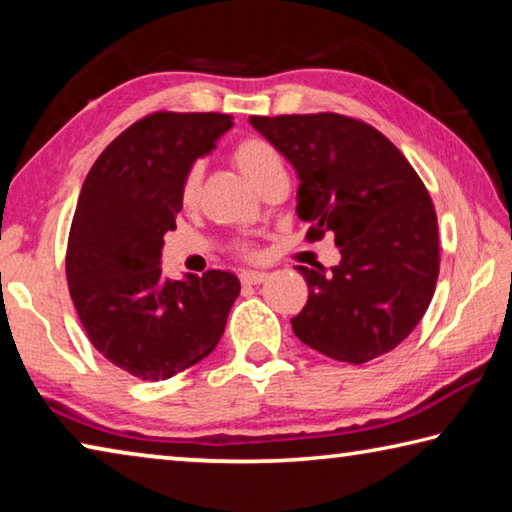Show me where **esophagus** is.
Returning <instances> with one entry per match:
<instances>
[{
  "mask_svg": "<svg viewBox=\"0 0 512 512\" xmlns=\"http://www.w3.org/2000/svg\"><path fill=\"white\" fill-rule=\"evenodd\" d=\"M268 280V275L262 271H246L241 273V282L248 284V287H257V284H264Z\"/></svg>",
  "mask_w": 512,
  "mask_h": 512,
  "instance_id": "obj_1",
  "label": "esophagus"
}]
</instances>
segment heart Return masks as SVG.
<instances>
[{
	"label": "heart",
	"mask_w": 512,
	"mask_h": 512,
	"mask_svg": "<svg viewBox=\"0 0 512 512\" xmlns=\"http://www.w3.org/2000/svg\"><path fill=\"white\" fill-rule=\"evenodd\" d=\"M232 160H235L241 176H244L253 187L262 183L266 176H271L273 171L284 169L282 155L277 153L275 146L264 140H257V137L239 142L235 146V151H232ZM201 178H203L201 164H194V167L187 171L185 183H183V201L187 205H192L196 201L198 187H201Z\"/></svg>",
	"instance_id": "heart-1"
}]
</instances>
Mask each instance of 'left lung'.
Here are the masks:
<instances>
[{
  "instance_id": "8db88e82",
  "label": "left lung",
  "mask_w": 512,
  "mask_h": 512,
  "mask_svg": "<svg viewBox=\"0 0 512 512\" xmlns=\"http://www.w3.org/2000/svg\"><path fill=\"white\" fill-rule=\"evenodd\" d=\"M298 173L309 241L334 232L341 264L298 266L309 298L291 327L336 361L359 366L395 350L436 291L438 221L400 149L363 121L320 115L250 117Z\"/></svg>"
}]
</instances>
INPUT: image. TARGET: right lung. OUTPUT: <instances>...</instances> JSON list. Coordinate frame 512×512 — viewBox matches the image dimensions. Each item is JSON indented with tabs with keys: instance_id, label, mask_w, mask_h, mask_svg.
I'll list each match as a JSON object with an SVG mask.
<instances>
[{
	"instance_id": "right-lung-1",
	"label": "right lung",
	"mask_w": 512,
	"mask_h": 512,
	"mask_svg": "<svg viewBox=\"0 0 512 512\" xmlns=\"http://www.w3.org/2000/svg\"><path fill=\"white\" fill-rule=\"evenodd\" d=\"M232 128L219 112H155L126 128L85 178L67 244L76 314L103 357L146 381L169 379L219 345L239 277H164V235L176 230L183 183Z\"/></svg>"
}]
</instances>
